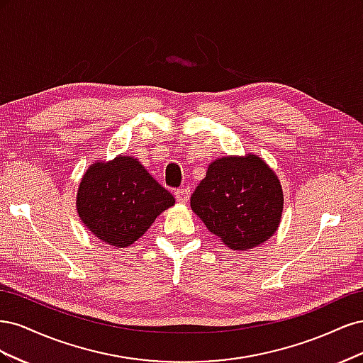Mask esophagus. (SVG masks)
Wrapping results in <instances>:
<instances>
[{"mask_svg": "<svg viewBox=\"0 0 363 363\" xmlns=\"http://www.w3.org/2000/svg\"><path fill=\"white\" fill-rule=\"evenodd\" d=\"M189 196H191L189 188H182V189L175 191V199H177L179 203H188Z\"/></svg>", "mask_w": 363, "mask_h": 363, "instance_id": "obj_1", "label": "esophagus"}]
</instances>
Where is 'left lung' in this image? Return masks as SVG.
Wrapping results in <instances>:
<instances>
[{
    "instance_id": "left-lung-1",
    "label": "left lung",
    "mask_w": 363,
    "mask_h": 363,
    "mask_svg": "<svg viewBox=\"0 0 363 363\" xmlns=\"http://www.w3.org/2000/svg\"><path fill=\"white\" fill-rule=\"evenodd\" d=\"M191 207L225 245L250 250L277 232L283 191L277 175L259 156H227L208 164Z\"/></svg>"
}]
</instances>
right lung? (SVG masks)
<instances>
[{
  "label": "right lung",
  "mask_w": 363,
  "mask_h": 363,
  "mask_svg": "<svg viewBox=\"0 0 363 363\" xmlns=\"http://www.w3.org/2000/svg\"><path fill=\"white\" fill-rule=\"evenodd\" d=\"M175 200L135 157L121 155L95 162L84 172L77 192L82 223L103 242L128 247Z\"/></svg>",
  "instance_id": "right-lung-1"
}]
</instances>
